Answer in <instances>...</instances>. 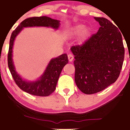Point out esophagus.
<instances>
[{
    "instance_id": "esophagus-1",
    "label": "esophagus",
    "mask_w": 130,
    "mask_h": 130,
    "mask_svg": "<svg viewBox=\"0 0 130 130\" xmlns=\"http://www.w3.org/2000/svg\"><path fill=\"white\" fill-rule=\"evenodd\" d=\"M68 58L69 61L72 62L73 60L74 56H73V55H71V54H69V55H68Z\"/></svg>"
}]
</instances>
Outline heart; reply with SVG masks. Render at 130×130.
Masks as SVG:
<instances>
[{
    "instance_id": "heart-1",
    "label": "heart",
    "mask_w": 130,
    "mask_h": 130,
    "mask_svg": "<svg viewBox=\"0 0 130 130\" xmlns=\"http://www.w3.org/2000/svg\"><path fill=\"white\" fill-rule=\"evenodd\" d=\"M68 35L70 37H75L80 35L79 41L82 43L88 40L91 35V31L89 29L86 28L85 24H77L72 27Z\"/></svg>"
}]
</instances>
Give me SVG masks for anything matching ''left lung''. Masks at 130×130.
<instances>
[{"instance_id":"1","label":"left lung","mask_w":130,"mask_h":130,"mask_svg":"<svg viewBox=\"0 0 130 130\" xmlns=\"http://www.w3.org/2000/svg\"><path fill=\"white\" fill-rule=\"evenodd\" d=\"M100 27L82 45H74L75 82L82 92L97 93L115 83L122 69L125 50L121 33L104 17H94Z\"/></svg>"}]
</instances>
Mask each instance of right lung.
Wrapping results in <instances>:
<instances>
[{"label":"right lung","mask_w":130,"mask_h":130,"mask_svg":"<svg viewBox=\"0 0 130 130\" xmlns=\"http://www.w3.org/2000/svg\"><path fill=\"white\" fill-rule=\"evenodd\" d=\"M59 22L60 21L46 16L30 17L23 21L11 34L8 54V67L16 85L21 90L29 94L40 96H46L52 94L56 89L62 69L68 63V56L67 54H63L59 57L52 59L44 74L38 80L32 82H26L18 74L13 63L12 48L15 38L23 27L44 26L57 29L60 25Z\"/></svg>","instance_id":"obj_1"}]
</instances>
